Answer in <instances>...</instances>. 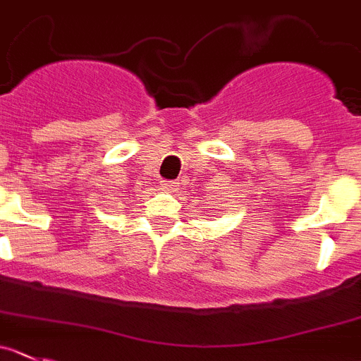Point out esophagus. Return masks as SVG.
Here are the masks:
<instances>
[{"label":"esophagus","instance_id":"34e87169","mask_svg":"<svg viewBox=\"0 0 361 361\" xmlns=\"http://www.w3.org/2000/svg\"><path fill=\"white\" fill-rule=\"evenodd\" d=\"M160 185L164 188H169V190H174L178 187V181H160Z\"/></svg>","mask_w":361,"mask_h":361}]
</instances>
